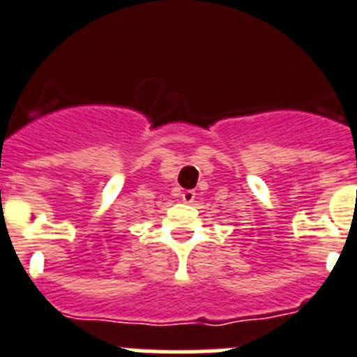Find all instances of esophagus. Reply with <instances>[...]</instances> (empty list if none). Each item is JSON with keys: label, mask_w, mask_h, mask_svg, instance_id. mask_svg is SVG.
Masks as SVG:
<instances>
[{"label": "esophagus", "mask_w": 357, "mask_h": 357, "mask_svg": "<svg viewBox=\"0 0 357 357\" xmlns=\"http://www.w3.org/2000/svg\"><path fill=\"white\" fill-rule=\"evenodd\" d=\"M181 199L185 201V203H194V199H196V190H183Z\"/></svg>", "instance_id": "esophagus-1"}]
</instances>
